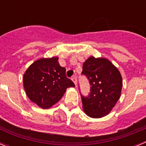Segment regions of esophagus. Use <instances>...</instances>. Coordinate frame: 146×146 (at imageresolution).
Here are the masks:
<instances>
[{
    "label": "esophagus",
    "mask_w": 146,
    "mask_h": 146,
    "mask_svg": "<svg viewBox=\"0 0 146 146\" xmlns=\"http://www.w3.org/2000/svg\"><path fill=\"white\" fill-rule=\"evenodd\" d=\"M72 81L74 82V83L75 84V86H77V78L76 76H73V77H72Z\"/></svg>",
    "instance_id": "obj_1"
}]
</instances>
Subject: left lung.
<instances>
[{"instance_id": "left-lung-1", "label": "left lung", "mask_w": 146, "mask_h": 146, "mask_svg": "<svg viewBox=\"0 0 146 146\" xmlns=\"http://www.w3.org/2000/svg\"><path fill=\"white\" fill-rule=\"evenodd\" d=\"M82 74L91 86L88 96L80 93L85 113L91 118L105 116L121 96L122 77L119 71L107 59L90 57L82 65Z\"/></svg>"}]
</instances>
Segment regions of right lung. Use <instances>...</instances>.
<instances>
[{"label": "right lung", "instance_id": "right-lung-1", "mask_svg": "<svg viewBox=\"0 0 146 146\" xmlns=\"http://www.w3.org/2000/svg\"><path fill=\"white\" fill-rule=\"evenodd\" d=\"M58 58H42L30 66L23 77L27 96L43 109L52 107L64 96L67 88L75 85L66 76Z\"/></svg>", "mask_w": 146, "mask_h": 146}]
</instances>
